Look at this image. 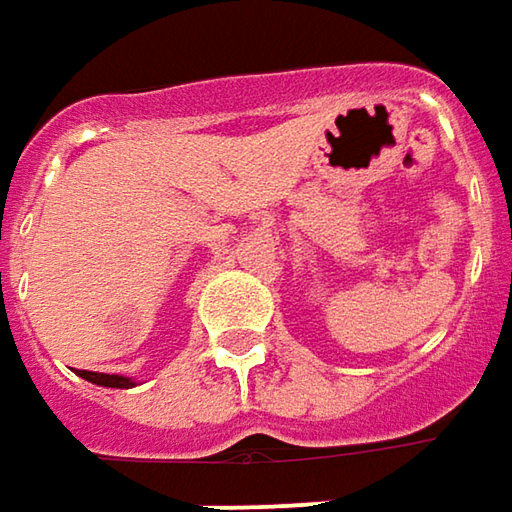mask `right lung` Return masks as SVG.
<instances>
[{"label": "right lung", "mask_w": 512, "mask_h": 512, "mask_svg": "<svg viewBox=\"0 0 512 512\" xmlns=\"http://www.w3.org/2000/svg\"><path fill=\"white\" fill-rule=\"evenodd\" d=\"M75 375L95 383V386H106V389H132L135 386V380L126 375H104V372H87V369H75Z\"/></svg>", "instance_id": "right-lung-1"}]
</instances>
